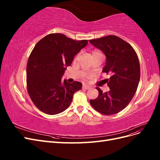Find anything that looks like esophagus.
Segmentation results:
<instances>
[{
  "instance_id": "esophagus-1",
  "label": "esophagus",
  "mask_w": 160,
  "mask_h": 160,
  "mask_svg": "<svg viewBox=\"0 0 160 160\" xmlns=\"http://www.w3.org/2000/svg\"><path fill=\"white\" fill-rule=\"evenodd\" d=\"M91 87L90 85H86V84H83V89H91Z\"/></svg>"
}]
</instances>
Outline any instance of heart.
<instances>
[{
    "instance_id": "obj_1",
    "label": "heart",
    "mask_w": 160,
    "mask_h": 160,
    "mask_svg": "<svg viewBox=\"0 0 160 160\" xmlns=\"http://www.w3.org/2000/svg\"><path fill=\"white\" fill-rule=\"evenodd\" d=\"M96 52H98V51H93V53H92V54H93V53H96ZM78 56H79V55H77V57H78ZM91 76V75H89V74H85V75H83V78L84 79H85V78H87V77H90Z\"/></svg>"
}]
</instances>
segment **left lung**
Returning a JSON list of instances; mask_svg holds the SVG:
<instances>
[{
	"label": "left lung",
	"mask_w": 160,
	"mask_h": 160,
	"mask_svg": "<svg viewBox=\"0 0 160 160\" xmlns=\"http://www.w3.org/2000/svg\"><path fill=\"white\" fill-rule=\"evenodd\" d=\"M89 42L105 54L106 62L102 71L111 76L106 79L109 91L103 93L97 87L99 96L90 100V103L102 114L118 113L127 107L137 91L140 79L138 55L128 42L115 35L95 38Z\"/></svg>",
	"instance_id": "1"
}]
</instances>
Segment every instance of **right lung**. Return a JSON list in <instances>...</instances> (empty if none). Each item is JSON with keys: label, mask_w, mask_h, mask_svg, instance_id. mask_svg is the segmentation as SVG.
Masks as SVG:
<instances>
[{"label": "right lung", "mask_w": 160, "mask_h": 160, "mask_svg": "<svg viewBox=\"0 0 160 160\" xmlns=\"http://www.w3.org/2000/svg\"><path fill=\"white\" fill-rule=\"evenodd\" d=\"M88 44V40L75 41L63 34L52 33L34 47L27 65V90L33 103L43 113L64 111L73 94L82 88L80 82L69 83L61 78L75 55Z\"/></svg>", "instance_id": "obj_1"}]
</instances>
